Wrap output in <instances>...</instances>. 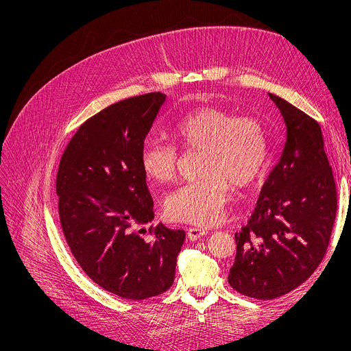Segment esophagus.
I'll list each match as a JSON object with an SVG mask.
<instances>
[{"mask_svg": "<svg viewBox=\"0 0 351 351\" xmlns=\"http://www.w3.org/2000/svg\"><path fill=\"white\" fill-rule=\"evenodd\" d=\"M204 235H207V230H202V228H189L187 230V238L190 241H197L200 238H203Z\"/></svg>", "mask_w": 351, "mask_h": 351, "instance_id": "34e87169", "label": "esophagus"}]
</instances>
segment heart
<instances>
[{"instance_id":"heart-1","label":"heart","mask_w":351,"mask_h":351,"mask_svg":"<svg viewBox=\"0 0 351 351\" xmlns=\"http://www.w3.org/2000/svg\"><path fill=\"white\" fill-rule=\"evenodd\" d=\"M173 138L186 152L202 151V179L187 183L165 200L172 221L210 227L222 218L231 186L245 190L266 171L270 140L265 120L256 114H235L215 106L184 114L173 127ZM144 175L158 183L176 178L179 151L172 144L149 141L140 154Z\"/></svg>"}]
</instances>
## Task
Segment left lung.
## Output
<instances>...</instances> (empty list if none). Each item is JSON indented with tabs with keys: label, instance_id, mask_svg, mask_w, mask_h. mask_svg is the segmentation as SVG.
Here are the masks:
<instances>
[{
	"label": "left lung",
	"instance_id": "obj_1",
	"mask_svg": "<svg viewBox=\"0 0 351 351\" xmlns=\"http://www.w3.org/2000/svg\"><path fill=\"white\" fill-rule=\"evenodd\" d=\"M280 109L287 138L247 224L235 232L228 274L235 291L273 300L301 285L324 261L337 210V192L321 125L269 93Z\"/></svg>",
	"mask_w": 351,
	"mask_h": 351
}]
</instances>
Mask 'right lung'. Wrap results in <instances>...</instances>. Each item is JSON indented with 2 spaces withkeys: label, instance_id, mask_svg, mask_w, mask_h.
<instances>
[{
  "label": "right lung",
  "instance_id": "add662e5",
  "mask_svg": "<svg viewBox=\"0 0 351 351\" xmlns=\"http://www.w3.org/2000/svg\"><path fill=\"white\" fill-rule=\"evenodd\" d=\"M167 95L116 102L84 121L61 155L56 192L62 234L85 274L106 291L141 301L173 282L183 230H140L154 202L140 154Z\"/></svg>",
  "mask_w": 351,
  "mask_h": 351
}]
</instances>
